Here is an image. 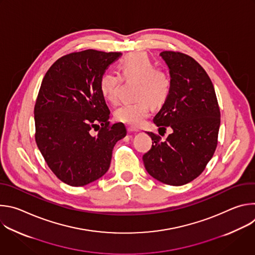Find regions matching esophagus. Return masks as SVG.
<instances>
[{
	"mask_svg": "<svg viewBox=\"0 0 255 255\" xmlns=\"http://www.w3.org/2000/svg\"><path fill=\"white\" fill-rule=\"evenodd\" d=\"M127 130H128V132H129V133H137V132H139V130H138L137 128L132 127V126H128Z\"/></svg>",
	"mask_w": 255,
	"mask_h": 255,
	"instance_id": "obj_1",
	"label": "esophagus"
}]
</instances>
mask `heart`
Masks as SVG:
<instances>
[{
  "instance_id": "obj_1",
  "label": "heart",
  "mask_w": 255,
  "mask_h": 255,
  "mask_svg": "<svg viewBox=\"0 0 255 255\" xmlns=\"http://www.w3.org/2000/svg\"><path fill=\"white\" fill-rule=\"evenodd\" d=\"M121 76L124 80L138 81L133 103L121 106L115 112V118L132 127L140 126L151 111V105H162L171 90V78L162 68H156L152 59L143 52H133L125 55L119 62ZM122 78L113 72H105L99 82L103 98L111 104L118 101V90ZM151 102H149V101Z\"/></svg>"
}]
</instances>
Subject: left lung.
I'll return each instance as SVG.
<instances>
[{
  "instance_id": "1",
  "label": "left lung",
  "mask_w": 255,
  "mask_h": 255,
  "mask_svg": "<svg viewBox=\"0 0 255 255\" xmlns=\"http://www.w3.org/2000/svg\"><path fill=\"white\" fill-rule=\"evenodd\" d=\"M171 78V90L153 122L172 129L165 140L152 132L150 150L142 157L147 172L170 186L198 177L214 155L220 127V108L211 79L193 57L162 51ZM162 136V134L159 132Z\"/></svg>"
}]
</instances>
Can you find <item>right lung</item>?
Returning a JSON list of instances; mask_svg holds the SVG:
<instances>
[{
    "instance_id": "add662e5",
    "label": "right lung",
    "mask_w": 255,
    "mask_h": 255,
    "mask_svg": "<svg viewBox=\"0 0 255 255\" xmlns=\"http://www.w3.org/2000/svg\"><path fill=\"white\" fill-rule=\"evenodd\" d=\"M122 55L87 49L58 58L47 70L34 107L35 141L51 171L64 184L86 186L110 167L112 150L126 136L111 124L99 82ZM94 130H98L97 134Z\"/></svg>"
}]
</instances>
